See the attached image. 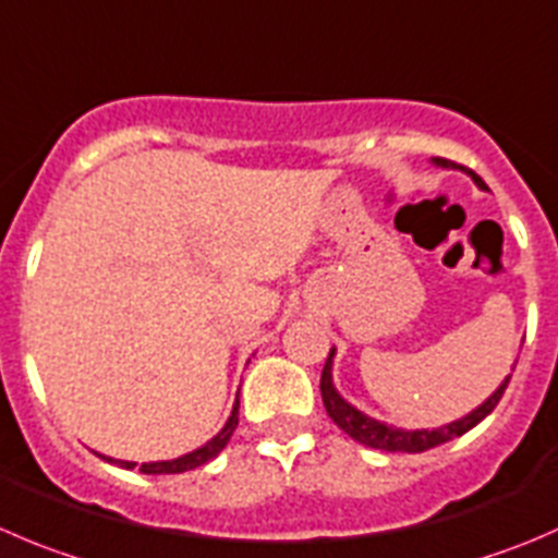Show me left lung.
I'll use <instances>...</instances> for the list:
<instances>
[{
	"label": "left lung",
	"instance_id": "1",
	"mask_svg": "<svg viewBox=\"0 0 558 558\" xmlns=\"http://www.w3.org/2000/svg\"><path fill=\"white\" fill-rule=\"evenodd\" d=\"M436 163L456 166L452 160H445V158H436ZM469 174L474 177V182H477L480 187H485V182L480 180L474 171H469ZM332 351H329L327 362H324V371H322V400H324V409H327L329 420H332V423L338 425L343 434H349L351 439L360 441V445L373 447V450H387V452H425V450H430V447H439V445H445V441L458 439V436H463L466 430H472L477 423H483L485 416H488L490 411L499 405L501 395H505L507 384H510V378H512V376H507L505 381H501V387L496 389V392L490 395V398L485 400L480 409H474L472 414H466L463 420H458V423H450V425H445V428H436V430H403V428H395V425H384V423H378V420H373V416L362 414V411H356L354 405L345 403V400L335 392Z\"/></svg>",
	"mask_w": 558,
	"mask_h": 558
}]
</instances>
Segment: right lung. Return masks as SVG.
<instances>
[{
  "mask_svg": "<svg viewBox=\"0 0 558 558\" xmlns=\"http://www.w3.org/2000/svg\"><path fill=\"white\" fill-rule=\"evenodd\" d=\"M236 425H240V400H236V403H234V411H231L226 428L220 430V434L215 436L213 441H207V445L198 447V450L187 452V456L177 458V461L142 463V472L144 474H182V472H191V469L204 466V463L213 461V458L218 456V452L223 450L226 445H229V439H231V434H234V430H236ZM106 461L119 463V466H122V469H133L135 466V463H128V461H113V458H106Z\"/></svg>",
  "mask_w": 558,
  "mask_h": 558,
  "instance_id": "right-lung-1",
  "label": "right lung"
}]
</instances>
